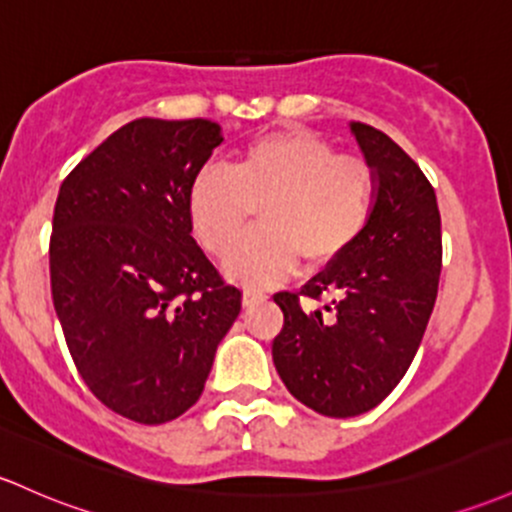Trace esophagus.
Returning a JSON list of instances; mask_svg holds the SVG:
<instances>
[{"instance_id":"esophagus-1","label":"esophagus","mask_w":512,"mask_h":512,"mask_svg":"<svg viewBox=\"0 0 512 512\" xmlns=\"http://www.w3.org/2000/svg\"><path fill=\"white\" fill-rule=\"evenodd\" d=\"M265 299H267V296L262 294V291H255V289H245L243 291V306L245 308L255 306V303H262Z\"/></svg>"}]
</instances>
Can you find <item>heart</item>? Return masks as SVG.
<instances>
[{
  "mask_svg": "<svg viewBox=\"0 0 512 512\" xmlns=\"http://www.w3.org/2000/svg\"><path fill=\"white\" fill-rule=\"evenodd\" d=\"M376 172L364 157L340 155L303 128L247 143L228 170H204L189 192L194 233L211 255H226L262 211V230L230 252L240 284L267 289L299 267L340 262L367 233L376 209Z\"/></svg>",
  "mask_w": 512,
  "mask_h": 512,
  "instance_id": "obj_1",
  "label": "heart"
}]
</instances>
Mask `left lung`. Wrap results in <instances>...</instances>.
Returning <instances> with one entry per match:
<instances>
[{
	"label": "left lung",
	"mask_w": 512,
	"mask_h": 512,
	"mask_svg": "<svg viewBox=\"0 0 512 512\" xmlns=\"http://www.w3.org/2000/svg\"><path fill=\"white\" fill-rule=\"evenodd\" d=\"M376 172L362 240L299 291H277L284 328L272 359L291 396L328 418L372 411L411 367L437 299L442 228L435 189L386 133L352 123ZM301 298L324 300L303 309Z\"/></svg>",
	"instance_id": "left-lung-1"
}]
</instances>
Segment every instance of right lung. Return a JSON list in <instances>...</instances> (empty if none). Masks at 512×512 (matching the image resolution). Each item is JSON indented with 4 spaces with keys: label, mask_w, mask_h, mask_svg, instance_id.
<instances>
[{
    "label": "right lung",
    "mask_w": 512,
    "mask_h": 512,
    "mask_svg": "<svg viewBox=\"0 0 512 512\" xmlns=\"http://www.w3.org/2000/svg\"><path fill=\"white\" fill-rule=\"evenodd\" d=\"M221 126L136 119L65 177L50 294L72 362L109 411L143 425L199 401L243 291L192 235L189 192Z\"/></svg>",
    "instance_id": "1"
}]
</instances>
